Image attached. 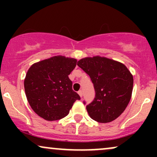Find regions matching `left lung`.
<instances>
[{
	"label": "left lung",
	"instance_id": "obj_1",
	"mask_svg": "<svg viewBox=\"0 0 157 157\" xmlns=\"http://www.w3.org/2000/svg\"><path fill=\"white\" fill-rule=\"evenodd\" d=\"M76 65V59L55 56L28 70L25 93L32 110L40 117L48 121L60 120L68 114L74 102L80 100L68 77Z\"/></svg>",
	"mask_w": 157,
	"mask_h": 157
}]
</instances>
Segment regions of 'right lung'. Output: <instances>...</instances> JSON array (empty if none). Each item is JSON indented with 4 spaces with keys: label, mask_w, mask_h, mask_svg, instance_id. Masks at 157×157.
I'll use <instances>...</instances> for the list:
<instances>
[{
    "label": "right lung",
    "mask_w": 157,
    "mask_h": 157,
    "mask_svg": "<svg viewBox=\"0 0 157 157\" xmlns=\"http://www.w3.org/2000/svg\"><path fill=\"white\" fill-rule=\"evenodd\" d=\"M77 66L89 75L94 89V99L86 106L90 117L106 123L120 116L132 94L134 79L128 69L120 63L99 56L81 59Z\"/></svg>",
    "instance_id": "1"
}]
</instances>
